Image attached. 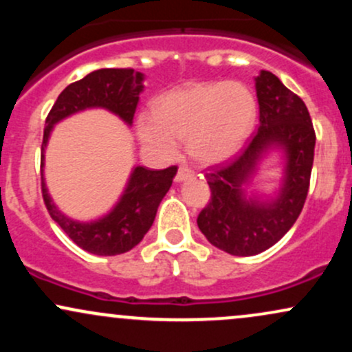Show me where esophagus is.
<instances>
[{"mask_svg":"<svg viewBox=\"0 0 352 352\" xmlns=\"http://www.w3.org/2000/svg\"><path fill=\"white\" fill-rule=\"evenodd\" d=\"M192 177H193V172L190 170L188 167H180L179 172H177V175H175V182L177 184H182V182L192 179Z\"/></svg>","mask_w":352,"mask_h":352,"instance_id":"1","label":"esophagus"}]
</instances>
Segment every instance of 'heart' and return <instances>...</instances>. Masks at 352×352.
I'll use <instances>...</instances> for the list:
<instances>
[{"instance_id":"heart-1","label":"heart","mask_w":352,"mask_h":352,"mask_svg":"<svg viewBox=\"0 0 352 352\" xmlns=\"http://www.w3.org/2000/svg\"><path fill=\"white\" fill-rule=\"evenodd\" d=\"M256 119V102L240 82H193L153 100L151 116L137 120L145 147L172 157L175 140H187L188 152L201 164L223 162L243 147Z\"/></svg>"}]
</instances>
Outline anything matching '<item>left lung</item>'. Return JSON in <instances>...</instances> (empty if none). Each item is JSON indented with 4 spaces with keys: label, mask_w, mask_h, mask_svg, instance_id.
<instances>
[{
    "label": "left lung",
    "mask_w": 352,
    "mask_h": 352,
    "mask_svg": "<svg viewBox=\"0 0 352 352\" xmlns=\"http://www.w3.org/2000/svg\"><path fill=\"white\" fill-rule=\"evenodd\" d=\"M254 89L260 104L258 132L235 160L207 173L212 200L197 218L210 243L235 256L272 248L293 227L308 195L316 144L308 107L273 72L261 71ZM272 151L283 164L280 185L272 196L248 192Z\"/></svg>",
    "instance_id": "8db88e82"
}]
</instances>
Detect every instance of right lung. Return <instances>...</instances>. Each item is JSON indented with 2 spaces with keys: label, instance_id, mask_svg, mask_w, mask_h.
I'll use <instances>...</instances> for the list:
<instances>
[{
  "label": "right lung",
  "instance_id": "right-lung-1",
  "mask_svg": "<svg viewBox=\"0 0 352 352\" xmlns=\"http://www.w3.org/2000/svg\"><path fill=\"white\" fill-rule=\"evenodd\" d=\"M142 72L134 69H98L72 82L56 99L47 114L41 145L43 199L52 220L64 230L79 248L99 256H114L139 245L155 220L160 201L172 187L177 167L148 170L132 167L124 192L116 205L102 217L89 221L74 220L54 204L44 179V153L54 125L87 109H104L131 127L139 94L144 91Z\"/></svg>",
  "mask_w": 352,
  "mask_h": 352
}]
</instances>
